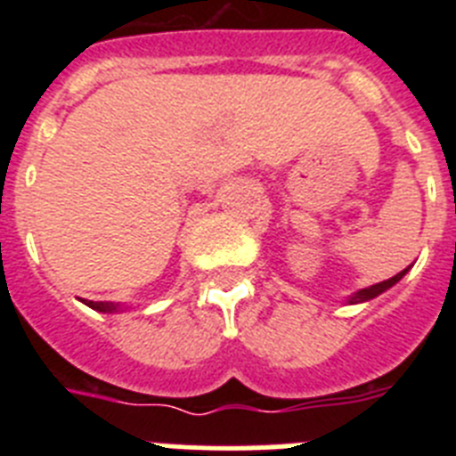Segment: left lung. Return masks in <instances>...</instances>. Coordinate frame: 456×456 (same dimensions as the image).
<instances>
[{
    "label": "left lung",
    "mask_w": 456,
    "mask_h": 456,
    "mask_svg": "<svg viewBox=\"0 0 456 456\" xmlns=\"http://www.w3.org/2000/svg\"><path fill=\"white\" fill-rule=\"evenodd\" d=\"M406 272H409V267H406L404 272L395 273V276L388 278V281H381V283H377V285H370V288H365V289H358V292L354 294L352 299H349V304H361V301L374 299V297H379V294L386 292V289H388V288H393V285L397 283V281H400V278L404 276Z\"/></svg>",
    "instance_id": "obj_1"
}]
</instances>
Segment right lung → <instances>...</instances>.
Masks as SVG:
<instances>
[{
	"label": "right lung",
	"mask_w": 456,
	"mask_h": 456,
	"mask_svg": "<svg viewBox=\"0 0 456 456\" xmlns=\"http://www.w3.org/2000/svg\"><path fill=\"white\" fill-rule=\"evenodd\" d=\"M86 305H91L93 310H100V313H111V310H116V305L109 304V301H86Z\"/></svg>",
	"instance_id": "right-lung-1"
}]
</instances>
